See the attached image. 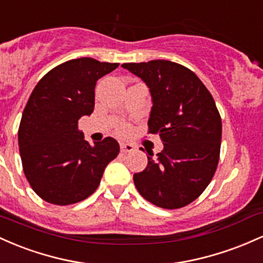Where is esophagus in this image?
I'll return each instance as SVG.
<instances>
[{"instance_id": "esophagus-1", "label": "esophagus", "mask_w": 263, "mask_h": 263, "mask_svg": "<svg viewBox=\"0 0 263 263\" xmlns=\"http://www.w3.org/2000/svg\"><path fill=\"white\" fill-rule=\"evenodd\" d=\"M120 150H122V153H132V152H134L135 147H134V145H132V144L122 143L120 144Z\"/></svg>"}]
</instances>
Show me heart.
<instances>
[{"label":"heart","mask_w":263,"mask_h":263,"mask_svg":"<svg viewBox=\"0 0 263 263\" xmlns=\"http://www.w3.org/2000/svg\"><path fill=\"white\" fill-rule=\"evenodd\" d=\"M129 130H130V128H129L128 124H120L117 129L118 134H120V135H126L129 133Z\"/></svg>","instance_id":"obj_1"}]
</instances>
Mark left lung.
Here are the masks:
<instances>
[{
	"mask_svg": "<svg viewBox=\"0 0 263 263\" xmlns=\"http://www.w3.org/2000/svg\"><path fill=\"white\" fill-rule=\"evenodd\" d=\"M122 67L149 87L153 108L147 134H158L164 144L156 159L147 150V166L134 174L137 190L159 208H184L201 195L219 164L222 125L215 100L193 70L175 62Z\"/></svg>",
	"mask_w": 263,
	"mask_h": 263,
	"instance_id": "1",
	"label": "left lung"
}]
</instances>
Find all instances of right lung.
Returning a JSON list of instances; mask_svg holds the SVG:
<instances>
[{"label":"right lung","mask_w":263,"mask_h":263,"mask_svg":"<svg viewBox=\"0 0 263 263\" xmlns=\"http://www.w3.org/2000/svg\"><path fill=\"white\" fill-rule=\"evenodd\" d=\"M118 66L88 57L64 62L29 96L18 128L20 155L26 179L44 201L64 206L87 199L119 154L116 139L90 146L78 129V120L94 110L97 81Z\"/></svg>","instance_id":"1"}]
</instances>
